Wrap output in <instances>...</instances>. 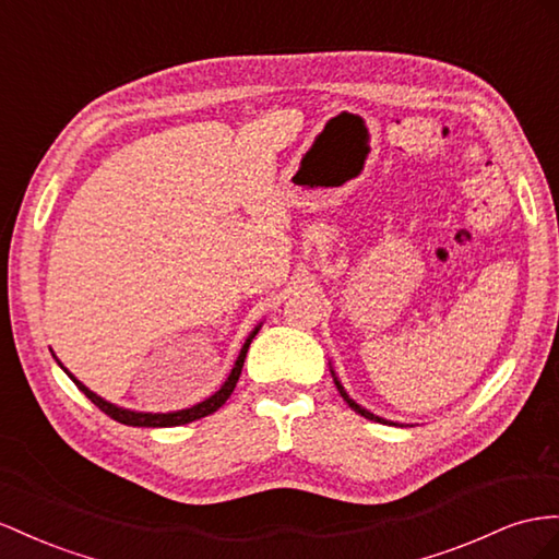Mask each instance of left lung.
<instances>
[{"instance_id":"obj_1","label":"left lung","mask_w":559,"mask_h":559,"mask_svg":"<svg viewBox=\"0 0 559 559\" xmlns=\"http://www.w3.org/2000/svg\"><path fill=\"white\" fill-rule=\"evenodd\" d=\"M331 376H334V383H336V388H338V392H341V397L348 402V406L353 412H357L359 416H365V418H369V420H376V424H388V426H400V424H395V420H385V418H381V416H376V414H371L369 409H365V406L361 404H357L348 392H345V388H343V383L338 381V376H336V371H334V367H331Z\"/></svg>"}]
</instances>
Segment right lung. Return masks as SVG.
Returning <instances> with one entry per match:
<instances>
[{
	"mask_svg": "<svg viewBox=\"0 0 559 559\" xmlns=\"http://www.w3.org/2000/svg\"><path fill=\"white\" fill-rule=\"evenodd\" d=\"M261 326H263V324L255 326V329L251 331V334L247 336V341H245V345H242V350H239V355H237V359H235V365H233V369H230V373H228V379H225V383L214 392V395L206 397V400H202V402H198V404L188 406V409L167 412V414L133 412V409H124V406H117V404H112V402H108V400H103L100 395H96L94 390H88L80 379H74V376L63 367V361H60V359L53 355V350H51V355L56 357L58 367L63 369V371L70 376L72 383L78 385V388L84 392V395L98 406V409H100L103 414H108L110 418L119 420V424L133 426V428H135V426H139V428H171V426H186V424H192V420L204 418V416H209V414H214V412H218V409H221V406L225 404V400H228V397L233 395V390H235V385H237V381H239V373H242V367H245V357H247L249 345H251L253 336L259 334V329H261Z\"/></svg>",
	"mask_w": 559,
	"mask_h": 559,
	"instance_id": "add662e5",
	"label": "right lung"
}]
</instances>
